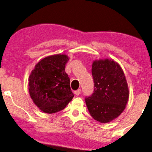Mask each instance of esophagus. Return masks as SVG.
Instances as JSON below:
<instances>
[{
    "label": "esophagus",
    "instance_id": "34e87169",
    "mask_svg": "<svg viewBox=\"0 0 152 152\" xmlns=\"http://www.w3.org/2000/svg\"><path fill=\"white\" fill-rule=\"evenodd\" d=\"M81 93V90L80 89H78V90H76L74 91V93H75L76 95H79Z\"/></svg>",
    "mask_w": 152,
    "mask_h": 152
}]
</instances>
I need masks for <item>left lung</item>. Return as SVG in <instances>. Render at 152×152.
<instances>
[{"mask_svg":"<svg viewBox=\"0 0 152 152\" xmlns=\"http://www.w3.org/2000/svg\"><path fill=\"white\" fill-rule=\"evenodd\" d=\"M91 72L94 91L85 97L86 106L94 119L106 123L118 116L128 102L126 78L119 65L110 59L95 61Z\"/></svg>","mask_w":152,"mask_h":152,"instance_id":"1","label":"left lung"}]
</instances>
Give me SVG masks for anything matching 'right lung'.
Masks as SVG:
<instances>
[{"mask_svg": "<svg viewBox=\"0 0 152 152\" xmlns=\"http://www.w3.org/2000/svg\"><path fill=\"white\" fill-rule=\"evenodd\" d=\"M66 55L47 57L36 65L29 77V93L42 112L53 114L64 110L74 97L70 79L65 71Z\"/></svg>", "mask_w": 152, "mask_h": 152, "instance_id": "right-lung-1", "label": "right lung"}]
</instances>
